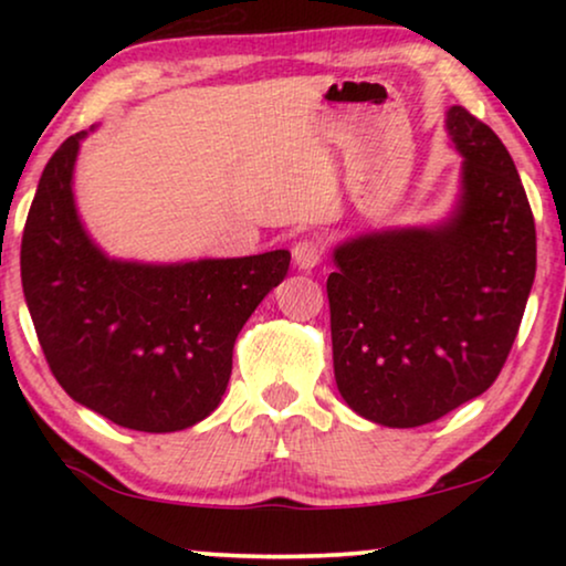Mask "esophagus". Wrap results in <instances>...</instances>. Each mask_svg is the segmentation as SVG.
I'll use <instances>...</instances> for the list:
<instances>
[{
	"label": "esophagus",
	"instance_id": "obj_1",
	"mask_svg": "<svg viewBox=\"0 0 566 566\" xmlns=\"http://www.w3.org/2000/svg\"><path fill=\"white\" fill-rule=\"evenodd\" d=\"M324 247L316 239H301L293 247V262H296L298 270H314L322 262Z\"/></svg>",
	"mask_w": 566,
	"mask_h": 566
}]
</instances>
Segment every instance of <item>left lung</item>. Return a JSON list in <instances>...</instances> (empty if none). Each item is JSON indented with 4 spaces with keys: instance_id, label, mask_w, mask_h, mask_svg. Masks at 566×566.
Instances as JSON below:
<instances>
[{
    "instance_id": "left-lung-1",
    "label": "left lung",
    "mask_w": 566,
    "mask_h": 566,
    "mask_svg": "<svg viewBox=\"0 0 566 566\" xmlns=\"http://www.w3.org/2000/svg\"><path fill=\"white\" fill-rule=\"evenodd\" d=\"M446 130L463 157L453 211L332 252L337 389L384 428H420L490 389L536 277V223L505 144L461 105Z\"/></svg>"
}]
</instances>
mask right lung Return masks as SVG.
<instances>
[{
	"mask_svg": "<svg viewBox=\"0 0 566 566\" xmlns=\"http://www.w3.org/2000/svg\"><path fill=\"white\" fill-rule=\"evenodd\" d=\"M87 130L45 165L20 270L43 355L69 397L128 430L192 428L219 407L237 335L289 273L291 252L136 262L105 254L74 200Z\"/></svg>",
	"mask_w": 566,
	"mask_h": 566,
	"instance_id": "add662e5",
	"label": "right lung"
}]
</instances>
